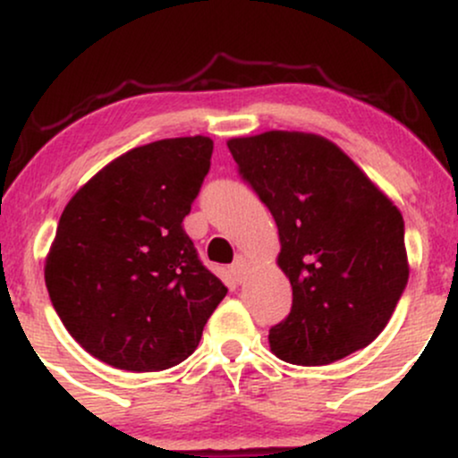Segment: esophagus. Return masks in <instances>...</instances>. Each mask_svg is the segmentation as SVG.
<instances>
[{"label": "esophagus", "mask_w": 458, "mask_h": 458, "mask_svg": "<svg viewBox=\"0 0 458 458\" xmlns=\"http://www.w3.org/2000/svg\"><path fill=\"white\" fill-rule=\"evenodd\" d=\"M247 269H250V265H247V260L243 259V256H239L233 265H230V273H233V277L236 282H243L245 276H247Z\"/></svg>", "instance_id": "34e87169"}]
</instances>
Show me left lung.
I'll use <instances>...</instances> for the list:
<instances>
[{"instance_id": "left-lung-1", "label": "left lung", "mask_w": 458, "mask_h": 458, "mask_svg": "<svg viewBox=\"0 0 458 458\" xmlns=\"http://www.w3.org/2000/svg\"><path fill=\"white\" fill-rule=\"evenodd\" d=\"M228 148L276 219L277 265L293 286L291 314L269 329L273 353L325 366L364 349L409 280L401 211L320 135L267 131Z\"/></svg>"}]
</instances>
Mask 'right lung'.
<instances>
[{"instance_id":"right-lung-1","label":"right lung","mask_w":458,"mask_h":458,"mask_svg":"<svg viewBox=\"0 0 458 458\" xmlns=\"http://www.w3.org/2000/svg\"><path fill=\"white\" fill-rule=\"evenodd\" d=\"M213 140H159L124 152L66 204L45 262L57 317L88 353L131 372L196 351L228 288L182 230Z\"/></svg>"}]
</instances>
